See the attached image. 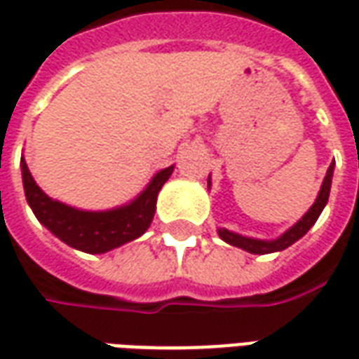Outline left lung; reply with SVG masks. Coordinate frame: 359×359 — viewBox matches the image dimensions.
<instances>
[{
  "label": "left lung",
  "mask_w": 359,
  "mask_h": 359,
  "mask_svg": "<svg viewBox=\"0 0 359 359\" xmlns=\"http://www.w3.org/2000/svg\"><path fill=\"white\" fill-rule=\"evenodd\" d=\"M332 171H334V159H332V163L329 165V169H327V175H325L321 190H319V194H317L316 203L309 208L308 213H306L296 225L290 226L283 236H278L277 241H257V238H248V236H242V234L231 233V231H226V229H219V236H221L226 244H231V246L246 250L250 254H259V256H262V254H273V252H280V250L288 248L290 244H294L296 241H300L302 236L308 233L311 226L316 225V221L319 219V215H321V211H323V208L327 205V202H329Z\"/></svg>",
  "instance_id": "left-lung-1"
}]
</instances>
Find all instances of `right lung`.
<instances>
[{"label":"right lung","instance_id":"add662e5","mask_svg":"<svg viewBox=\"0 0 359 359\" xmlns=\"http://www.w3.org/2000/svg\"><path fill=\"white\" fill-rule=\"evenodd\" d=\"M20 169L25 196L36 219L69 246L86 254H105L138 238L148 231L156 213L157 194L171 177L175 167L171 165L157 172L136 200L123 208L107 211H82L57 200H51L32 179L25 157L20 159Z\"/></svg>","mask_w":359,"mask_h":359}]
</instances>
